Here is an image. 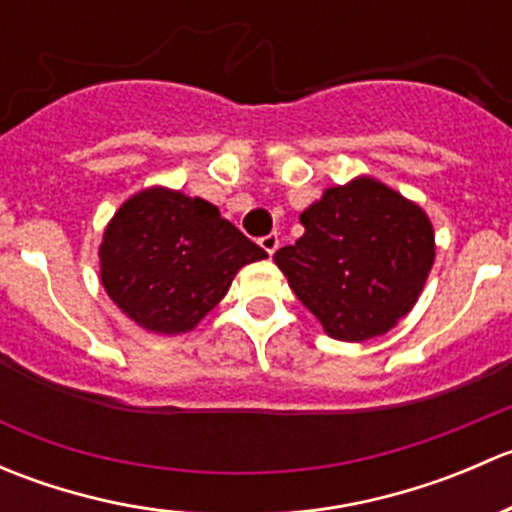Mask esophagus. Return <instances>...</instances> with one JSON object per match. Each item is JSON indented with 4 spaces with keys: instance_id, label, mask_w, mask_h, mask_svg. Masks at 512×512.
Wrapping results in <instances>:
<instances>
[{
    "instance_id": "obj_1",
    "label": "esophagus",
    "mask_w": 512,
    "mask_h": 512,
    "mask_svg": "<svg viewBox=\"0 0 512 512\" xmlns=\"http://www.w3.org/2000/svg\"><path fill=\"white\" fill-rule=\"evenodd\" d=\"M260 247L267 252V255H275L277 247H280V237H277V232H270V235L260 237Z\"/></svg>"
}]
</instances>
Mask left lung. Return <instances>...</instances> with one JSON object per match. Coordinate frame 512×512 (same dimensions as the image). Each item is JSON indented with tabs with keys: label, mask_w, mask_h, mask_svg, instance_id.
<instances>
[{
	"label": "left lung",
	"mask_w": 512,
	"mask_h": 512,
	"mask_svg": "<svg viewBox=\"0 0 512 512\" xmlns=\"http://www.w3.org/2000/svg\"><path fill=\"white\" fill-rule=\"evenodd\" d=\"M275 252L299 302L342 342L381 337L411 312L436 257L433 225L416 203L374 178L324 190Z\"/></svg>",
	"instance_id": "8db88e82"
}]
</instances>
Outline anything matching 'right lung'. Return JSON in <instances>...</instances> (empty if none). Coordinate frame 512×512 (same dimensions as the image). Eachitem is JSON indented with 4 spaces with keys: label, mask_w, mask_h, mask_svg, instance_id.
<instances>
[{
    "label": "right lung",
    "mask_w": 512,
    "mask_h": 512,
    "mask_svg": "<svg viewBox=\"0 0 512 512\" xmlns=\"http://www.w3.org/2000/svg\"><path fill=\"white\" fill-rule=\"evenodd\" d=\"M265 257L213 203L168 188L128 198L98 247L106 294L156 334L190 332L225 297L237 270Z\"/></svg>",
    "instance_id": "add662e5"
}]
</instances>
